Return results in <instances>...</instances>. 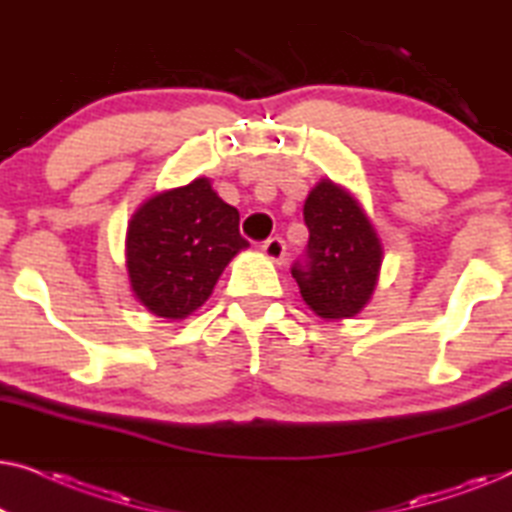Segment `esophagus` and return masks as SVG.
I'll return each instance as SVG.
<instances>
[{
    "instance_id": "1",
    "label": "esophagus",
    "mask_w": 512,
    "mask_h": 512,
    "mask_svg": "<svg viewBox=\"0 0 512 512\" xmlns=\"http://www.w3.org/2000/svg\"><path fill=\"white\" fill-rule=\"evenodd\" d=\"M263 254L270 258V261L275 263H282L284 261V254H286V244L282 237H268V240L263 242Z\"/></svg>"
}]
</instances>
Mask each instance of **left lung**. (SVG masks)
<instances>
[{
	"label": "left lung",
	"mask_w": 512,
	"mask_h": 512,
	"mask_svg": "<svg viewBox=\"0 0 512 512\" xmlns=\"http://www.w3.org/2000/svg\"><path fill=\"white\" fill-rule=\"evenodd\" d=\"M303 216L310 240L291 268L300 296L321 319L354 317L380 275L382 244L373 223L345 188L328 179L307 195Z\"/></svg>",
	"instance_id": "left-lung-1"
}]
</instances>
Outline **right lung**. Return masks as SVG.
Returning <instances> with one entry per match:
<instances>
[{"label": "right lung", "mask_w": 512, "mask_h": 512, "mask_svg": "<svg viewBox=\"0 0 512 512\" xmlns=\"http://www.w3.org/2000/svg\"><path fill=\"white\" fill-rule=\"evenodd\" d=\"M240 212L209 179L172 188L132 214L125 240L130 286L156 317L184 319L212 296L221 272L247 247Z\"/></svg>", "instance_id": "obj_1"}]
</instances>
